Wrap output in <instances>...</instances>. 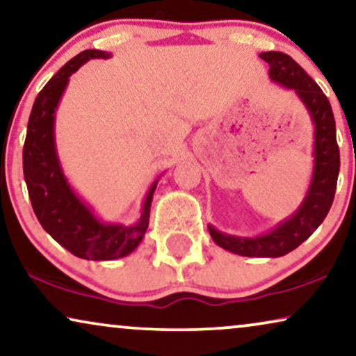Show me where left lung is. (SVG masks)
<instances>
[{
  "label": "left lung",
  "mask_w": 356,
  "mask_h": 356,
  "mask_svg": "<svg viewBox=\"0 0 356 356\" xmlns=\"http://www.w3.org/2000/svg\"><path fill=\"white\" fill-rule=\"evenodd\" d=\"M269 63L270 79L293 89L314 123V170L308 193L293 216L261 236L243 238L227 235L209 225L212 240L223 250L248 257H280L293 251L313 235L324 222L334 202L340 170V152L335 138V120L327 97L295 60L282 51L259 55Z\"/></svg>",
  "instance_id": "1"
}]
</instances>
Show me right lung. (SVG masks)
Wrapping results in <instances>:
<instances>
[{
  "instance_id": "right-lung-1",
  "label": "right lung",
  "mask_w": 356,
  "mask_h": 356,
  "mask_svg": "<svg viewBox=\"0 0 356 356\" xmlns=\"http://www.w3.org/2000/svg\"><path fill=\"white\" fill-rule=\"evenodd\" d=\"M102 50H84L47 82L33 102L22 150L24 178L32 209L48 235L77 257L111 261L133 252L147 232L150 204L157 181L150 186L143 216L134 225L104 223L77 197L63 175L55 147V110L67 81L92 58H110Z\"/></svg>"
}]
</instances>
